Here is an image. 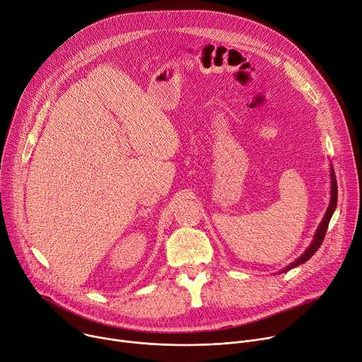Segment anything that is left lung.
Listing matches in <instances>:
<instances>
[{"instance_id": "8db88e82", "label": "left lung", "mask_w": 362, "mask_h": 362, "mask_svg": "<svg viewBox=\"0 0 362 362\" xmlns=\"http://www.w3.org/2000/svg\"><path fill=\"white\" fill-rule=\"evenodd\" d=\"M330 177H332V191H330L332 196H330V203H329V207H327V210H326V215H325L322 223L318 225V228H317V230H315V235H314V238H313V243H311L310 247L304 251V254H301V257H298L293 263H291L284 272L291 270V269H293V267H296V266H300V264L305 263L308 259H311L313 254H314L318 248H320V245H322V243H323V240H325V237H326V230H327L330 218H332L333 211H334V209H336V204H337V184H336V175H334L333 168H330Z\"/></svg>"}]
</instances>
